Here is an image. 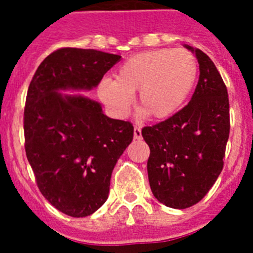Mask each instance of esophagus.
<instances>
[{
	"label": "esophagus",
	"instance_id": "esophagus-1",
	"mask_svg": "<svg viewBox=\"0 0 253 253\" xmlns=\"http://www.w3.org/2000/svg\"><path fill=\"white\" fill-rule=\"evenodd\" d=\"M134 139H140L142 138V130H140L139 126H134Z\"/></svg>",
	"mask_w": 253,
	"mask_h": 253
}]
</instances>
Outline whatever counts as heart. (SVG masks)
Wrapping results in <instances>:
<instances>
[{
  "instance_id": "obj_1",
  "label": "heart",
  "mask_w": 253,
  "mask_h": 253,
  "mask_svg": "<svg viewBox=\"0 0 253 253\" xmlns=\"http://www.w3.org/2000/svg\"><path fill=\"white\" fill-rule=\"evenodd\" d=\"M198 77V60L185 49H153L131 55L118 68L116 78L99 84L100 99L118 115L128 113L133 92L138 105L153 119L180 110Z\"/></svg>"
}]
</instances>
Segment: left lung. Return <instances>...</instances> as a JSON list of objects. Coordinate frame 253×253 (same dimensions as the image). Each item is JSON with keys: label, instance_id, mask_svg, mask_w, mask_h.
Returning a JSON list of instances; mask_svg holds the SVG:
<instances>
[{"label": "left lung", "instance_id": "1", "mask_svg": "<svg viewBox=\"0 0 253 253\" xmlns=\"http://www.w3.org/2000/svg\"><path fill=\"white\" fill-rule=\"evenodd\" d=\"M195 53L199 81L189 104L171 118L144 126L149 146L147 169L154 198L166 207L185 209L208 194L223 169L229 138V100L227 87L213 60Z\"/></svg>", "mask_w": 253, "mask_h": 253}]
</instances>
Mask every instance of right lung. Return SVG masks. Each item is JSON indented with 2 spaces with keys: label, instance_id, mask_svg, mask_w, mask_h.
Returning a JSON list of instances; mask_svg holds the SVG:
<instances>
[{
  "label": "right lung",
  "instance_id": "right-lung-1",
  "mask_svg": "<svg viewBox=\"0 0 253 253\" xmlns=\"http://www.w3.org/2000/svg\"><path fill=\"white\" fill-rule=\"evenodd\" d=\"M120 55L95 49L60 48L38 67L24 110L25 152L38 187L55 209L82 218L109 196L116 162L133 140L131 123L111 119L84 95Z\"/></svg>",
  "mask_w": 253,
  "mask_h": 253
}]
</instances>
